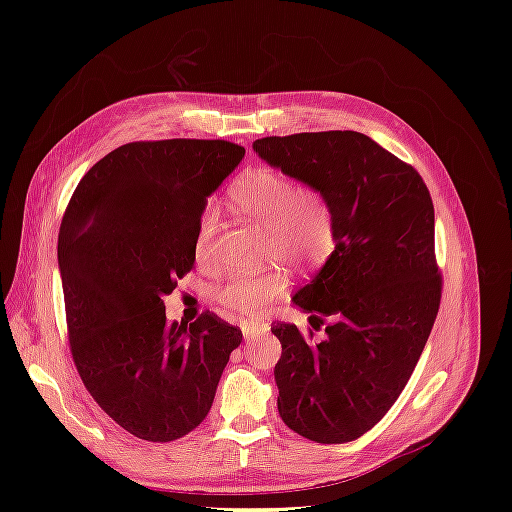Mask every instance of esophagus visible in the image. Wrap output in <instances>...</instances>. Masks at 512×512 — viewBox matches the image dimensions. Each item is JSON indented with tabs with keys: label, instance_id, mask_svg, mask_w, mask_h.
<instances>
[{
	"label": "esophagus",
	"instance_id": "1",
	"mask_svg": "<svg viewBox=\"0 0 512 512\" xmlns=\"http://www.w3.org/2000/svg\"><path fill=\"white\" fill-rule=\"evenodd\" d=\"M241 331H243V337L247 339V342H250V339H256L258 335L267 333L269 327H267V324H260V322H254V320H243Z\"/></svg>",
	"mask_w": 512,
	"mask_h": 512
}]
</instances>
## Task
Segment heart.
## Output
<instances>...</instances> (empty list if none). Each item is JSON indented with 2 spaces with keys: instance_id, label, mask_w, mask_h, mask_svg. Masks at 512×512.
<instances>
[{
  "instance_id": "heart-1",
  "label": "heart",
  "mask_w": 512,
  "mask_h": 512,
  "mask_svg": "<svg viewBox=\"0 0 512 512\" xmlns=\"http://www.w3.org/2000/svg\"><path fill=\"white\" fill-rule=\"evenodd\" d=\"M230 205L245 220L267 232V254L282 260L262 275L232 277L218 290V301L245 316H258L288 288L286 262L305 269H318L337 245V209L327 190L297 181L273 168L247 170L230 190ZM220 226V209L209 205L200 218L196 235V258L209 265L213 260V237Z\"/></svg>"
}]
</instances>
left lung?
<instances>
[{
	"label": "left lung",
	"instance_id": "8db88e82",
	"mask_svg": "<svg viewBox=\"0 0 512 512\" xmlns=\"http://www.w3.org/2000/svg\"><path fill=\"white\" fill-rule=\"evenodd\" d=\"M258 156L327 190L337 209L331 258L292 303L324 339L275 322L277 410L320 444L361 438L389 412L421 359L442 297L433 252V203L423 177L352 130L267 136Z\"/></svg>",
	"mask_w": 512,
	"mask_h": 512
}]
</instances>
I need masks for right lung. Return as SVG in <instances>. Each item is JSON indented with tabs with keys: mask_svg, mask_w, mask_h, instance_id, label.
I'll use <instances>...</instances> for the list:
<instances>
[{
	"mask_svg": "<svg viewBox=\"0 0 512 512\" xmlns=\"http://www.w3.org/2000/svg\"><path fill=\"white\" fill-rule=\"evenodd\" d=\"M228 141L121 145L87 170L59 228L70 350L85 389L147 442L196 429L241 329L211 312L168 322L164 297L196 260L207 198L239 166Z\"/></svg>",
	"mask_w": 512,
	"mask_h": 512,
	"instance_id": "right-lung-1",
	"label": "right lung"
}]
</instances>
